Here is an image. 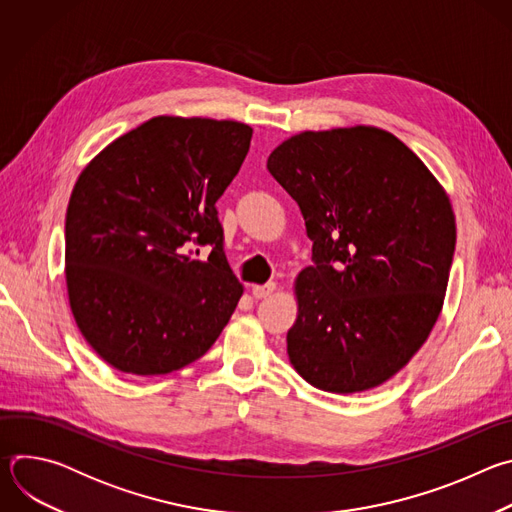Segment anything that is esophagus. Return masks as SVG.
<instances>
[{
  "label": "esophagus",
  "mask_w": 512,
  "mask_h": 512,
  "mask_svg": "<svg viewBox=\"0 0 512 512\" xmlns=\"http://www.w3.org/2000/svg\"><path fill=\"white\" fill-rule=\"evenodd\" d=\"M275 291V283L273 281H267V283H263V285H253V289H251V294L257 298V300H263V298H269L271 294Z\"/></svg>",
  "instance_id": "1"
}]
</instances>
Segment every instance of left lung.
<instances>
[{
	"instance_id": "left-lung-1",
	"label": "left lung",
	"mask_w": 512,
	"mask_h": 512,
	"mask_svg": "<svg viewBox=\"0 0 512 512\" xmlns=\"http://www.w3.org/2000/svg\"><path fill=\"white\" fill-rule=\"evenodd\" d=\"M267 170L314 243V265L296 279L289 362L328 393L383 385L444 306L456 249L446 190L401 139L369 125L298 133Z\"/></svg>"
}]
</instances>
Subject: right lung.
<instances>
[{
    "mask_svg": "<svg viewBox=\"0 0 512 512\" xmlns=\"http://www.w3.org/2000/svg\"><path fill=\"white\" fill-rule=\"evenodd\" d=\"M253 129L160 115L117 137L72 188L64 265L72 316L113 369L168 375L200 358L243 285L223 251L216 200L239 174ZM194 244L212 246L206 262Z\"/></svg>",
    "mask_w": 512,
    "mask_h": 512,
    "instance_id": "right-lung-1",
    "label": "right lung"
}]
</instances>
